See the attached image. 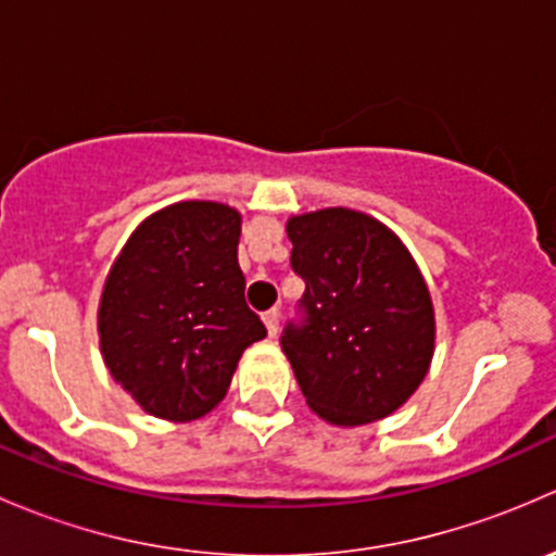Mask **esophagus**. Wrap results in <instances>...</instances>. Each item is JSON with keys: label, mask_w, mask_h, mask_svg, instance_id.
Returning a JSON list of instances; mask_svg holds the SVG:
<instances>
[{"label": "esophagus", "mask_w": 556, "mask_h": 556, "mask_svg": "<svg viewBox=\"0 0 556 556\" xmlns=\"http://www.w3.org/2000/svg\"><path fill=\"white\" fill-rule=\"evenodd\" d=\"M263 323H266V330H268V336H277V330H279V312L277 309H268L266 314H263Z\"/></svg>", "instance_id": "obj_1"}]
</instances>
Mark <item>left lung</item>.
<instances>
[{"label":"left lung","mask_w":556,"mask_h":556,"mask_svg":"<svg viewBox=\"0 0 556 556\" xmlns=\"http://www.w3.org/2000/svg\"><path fill=\"white\" fill-rule=\"evenodd\" d=\"M288 239L306 282L304 319L279 341L306 403L341 428L390 417L422 384L435 350L433 301L412 252L346 206L290 217Z\"/></svg>","instance_id":"8db88e82"}]
</instances>
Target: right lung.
Masks as SVG:
<instances>
[{
	"label": "right lung",
	"mask_w": 556,
	"mask_h": 556,
	"mask_svg": "<svg viewBox=\"0 0 556 556\" xmlns=\"http://www.w3.org/2000/svg\"><path fill=\"white\" fill-rule=\"evenodd\" d=\"M242 215L179 201L128 237L99 301V346L112 379L148 414L190 422L226 397L242 352L266 336L244 301Z\"/></svg>",
	"instance_id": "right-lung-1"
}]
</instances>
